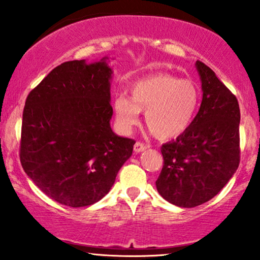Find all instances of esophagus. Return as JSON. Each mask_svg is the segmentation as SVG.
Listing matches in <instances>:
<instances>
[{
	"instance_id": "esophagus-1",
	"label": "esophagus",
	"mask_w": 260,
	"mask_h": 260,
	"mask_svg": "<svg viewBox=\"0 0 260 260\" xmlns=\"http://www.w3.org/2000/svg\"><path fill=\"white\" fill-rule=\"evenodd\" d=\"M147 148L148 145L142 142H137L136 144H134V151H136V153H142V151H144Z\"/></svg>"
}]
</instances>
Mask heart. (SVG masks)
I'll list each match as a JSON object with an SVG mask.
<instances>
[{"mask_svg":"<svg viewBox=\"0 0 260 260\" xmlns=\"http://www.w3.org/2000/svg\"><path fill=\"white\" fill-rule=\"evenodd\" d=\"M131 98L118 95L113 111L118 128L129 132L145 111V123L159 139L181 136L192 124L199 106V90L189 79L156 73L136 80L129 86Z\"/></svg>","mask_w":260,"mask_h":260,"instance_id":"b5f03b06","label":"heart"}]
</instances>
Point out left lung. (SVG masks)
Masks as SVG:
<instances>
[{"label":"left lung","mask_w":260,"mask_h":260,"mask_svg":"<svg viewBox=\"0 0 260 260\" xmlns=\"http://www.w3.org/2000/svg\"><path fill=\"white\" fill-rule=\"evenodd\" d=\"M203 99L192 124L176 140L162 144L164 166L156 189L181 208L210 201L240 164V106L213 70L196 62Z\"/></svg>","instance_id":"1"}]
</instances>
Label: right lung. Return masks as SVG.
Listing matches in <instances>:
<instances>
[{
  "instance_id": "right-lung-1",
  "label": "right lung",
  "mask_w": 260,
  "mask_h": 260,
  "mask_svg": "<svg viewBox=\"0 0 260 260\" xmlns=\"http://www.w3.org/2000/svg\"><path fill=\"white\" fill-rule=\"evenodd\" d=\"M107 57L57 66L29 92L23 111L20 162L47 197L72 208L111 189L134 140L112 132Z\"/></svg>"
}]
</instances>
